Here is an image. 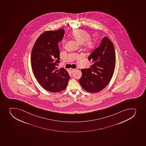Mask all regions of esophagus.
I'll return each instance as SVG.
<instances>
[{"mask_svg":"<svg viewBox=\"0 0 146 146\" xmlns=\"http://www.w3.org/2000/svg\"><path fill=\"white\" fill-rule=\"evenodd\" d=\"M69 70H70V71L71 73H73V72H74V71L76 70V69H74V68H71L69 69Z\"/></svg>","mask_w":146,"mask_h":146,"instance_id":"esophagus-1","label":"esophagus"}]
</instances>
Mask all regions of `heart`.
<instances>
[{
	"label": "heart",
	"mask_w": 146,
	"mask_h": 146,
	"mask_svg": "<svg viewBox=\"0 0 146 146\" xmlns=\"http://www.w3.org/2000/svg\"><path fill=\"white\" fill-rule=\"evenodd\" d=\"M71 36L78 43L83 44L87 49H92L95 46V41L90 38L91 35L87 31L83 29L73 31L71 33ZM64 41V40L63 42Z\"/></svg>",
	"instance_id": "obj_1"
}]
</instances>
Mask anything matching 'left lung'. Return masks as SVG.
I'll return each mask as SVG.
<instances>
[{"mask_svg": "<svg viewBox=\"0 0 146 146\" xmlns=\"http://www.w3.org/2000/svg\"><path fill=\"white\" fill-rule=\"evenodd\" d=\"M88 59L92 65L88 68L81 69L82 75L79 80L80 85L88 92H98L108 85L114 73L115 54L112 42L105 36Z\"/></svg>", "mask_w": 146, "mask_h": 146, "instance_id": "8db88e82", "label": "left lung"}]
</instances>
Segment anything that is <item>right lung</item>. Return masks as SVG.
<instances>
[{"label":"right lung","instance_id":"right-lung-1","mask_svg":"<svg viewBox=\"0 0 146 146\" xmlns=\"http://www.w3.org/2000/svg\"><path fill=\"white\" fill-rule=\"evenodd\" d=\"M64 33V29L44 32L32 48L31 62L34 75L43 88L52 92L65 90L70 78L66 69L56 67L60 62L58 43Z\"/></svg>","mask_w":146,"mask_h":146}]
</instances>
